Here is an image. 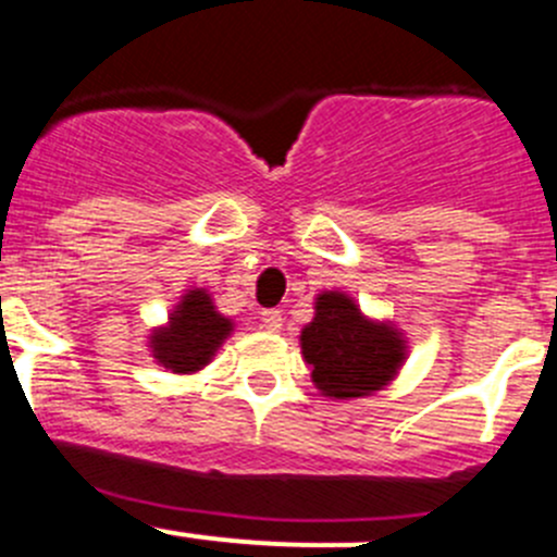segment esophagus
I'll return each mask as SVG.
<instances>
[{
  "label": "esophagus",
  "mask_w": 557,
  "mask_h": 557,
  "mask_svg": "<svg viewBox=\"0 0 557 557\" xmlns=\"http://www.w3.org/2000/svg\"><path fill=\"white\" fill-rule=\"evenodd\" d=\"M261 329H267V332H280V329H283V315H280V310H263Z\"/></svg>",
  "instance_id": "obj_1"
}]
</instances>
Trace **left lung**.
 Listing matches in <instances>:
<instances>
[{"label":"left lung","instance_id":"8db88e82","mask_svg":"<svg viewBox=\"0 0 557 557\" xmlns=\"http://www.w3.org/2000/svg\"><path fill=\"white\" fill-rule=\"evenodd\" d=\"M301 356L323 397H370L397 377L408 343L392 321H372L354 296L321 290L315 315L299 334Z\"/></svg>","mask_w":557,"mask_h":557}]
</instances>
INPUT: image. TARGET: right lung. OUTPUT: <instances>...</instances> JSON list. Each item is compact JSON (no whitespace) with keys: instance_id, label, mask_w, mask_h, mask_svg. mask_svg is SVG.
Returning a JSON list of instances; mask_svg holds the SVG:
<instances>
[{"instance_id":"add662e5","label":"right lung","mask_w":557,"mask_h":557,"mask_svg":"<svg viewBox=\"0 0 557 557\" xmlns=\"http://www.w3.org/2000/svg\"><path fill=\"white\" fill-rule=\"evenodd\" d=\"M234 332V321L214 307L207 288H190L171 310L165 326L152 329L149 348L154 361L174 375H193L214 359Z\"/></svg>"}]
</instances>
